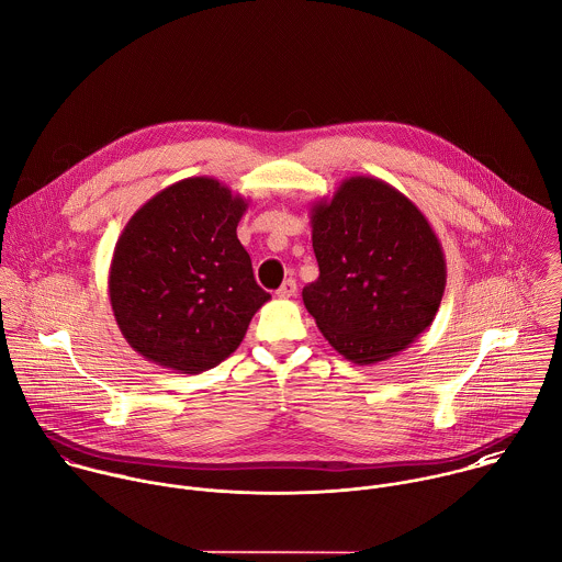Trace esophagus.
Here are the masks:
<instances>
[{
  "label": "esophagus",
  "instance_id": "1",
  "mask_svg": "<svg viewBox=\"0 0 562 562\" xmlns=\"http://www.w3.org/2000/svg\"><path fill=\"white\" fill-rule=\"evenodd\" d=\"M295 293H297V282H295L293 278L284 280L282 286L278 289V297H282V300H289V297H293Z\"/></svg>",
  "mask_w": 562,
  "mask_h": 562
}]
</instances>
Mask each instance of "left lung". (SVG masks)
I'll use <instances>...</instances> for the list:
<instances>
[{
	"label": "left lung",
	"mask_w": 562,
	"mask_h": 562,
	"mask_svg": "<svg viewBox=\"0 0 562 562\" xmlns=\"http://www.w3.org/2000/svg\"><path fill=\"white\" fill-rule=\"evenodd\" d=\"M319 278L302 300L328 344L357 366L414 344L440 308L447 260L427 216L376 177H348L311 207Z\"/></svg>",
	"instance_id": "8db88e82"
}]
</instances>
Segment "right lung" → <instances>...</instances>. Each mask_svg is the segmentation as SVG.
Here are the masks:
<instances>
[{
    "instance_id": "right-lung-1",
    "label": "right lung",
    "mask_w": 562,
    "mask_h": 562,
    "mask_svg": "<svg viewBox=\"0 0 562 562\" xmlns=\"http://www.w3.org/2000/svg\"><path fill=\"white\" fill-rule=\"evenodd\" d=\"M247 205L212 177H188L128 218L109 267V300L120 333L144 359L199 374L240 346L271 300L236 236Z\"/></svg>"
}]
</instances>
